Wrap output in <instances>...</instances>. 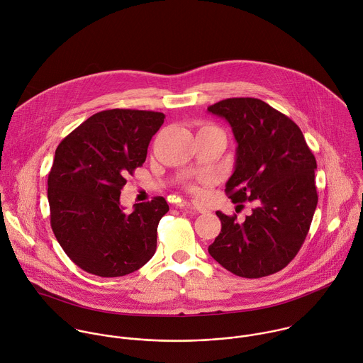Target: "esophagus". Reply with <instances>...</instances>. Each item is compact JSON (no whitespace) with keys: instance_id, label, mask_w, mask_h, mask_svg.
I'll return each mask as SVG.
<instances>
[{"instance_id":"1","label":"esophagus","mask_w":363,"mask_h":363,"mask_svg":"<svg viewBox=\"0 0 363 363\" xmlns=\"http://www.w3.org/2000/svg\"><path fill=\"white\" fill-rule=\"evenodd\" d=\"M185 206L188 209L196 212V213H208V209L205 206H202L201 203H196V202H188V203H185Z\"/></svg>"}]
</instances>
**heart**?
I'll return each instance as SVG.
<instances>
[{
	"mask_svg": "<svg viewBox=\"0 0 363 363\" xmlns=\"http://www.w3.org/2000/svg\"><path fill=\"white\" fill-rule=\"evenodd\" d=\"M208 127H209V125H208ZM203 128H206V127H203ZM186 188H188V191H191V192H194V194L198 192V186H196L195 184H192V182H188V184H186Z\"/></svg>",
	"mask_w": 363,
	"mask_h": 363,
	"instance_id": "1",
	"label": "heart"
}]
</instances>
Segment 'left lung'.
I'll list each match as a JSON object with an SVG mask.
<instances>
[{
	"mask_svg": "<svg viewBox=\"0 0 363 363\" xmlns=\"http://www.w3.org/2000/svg\"><path fill=\"white\" fill-rule=\"evenodd\" d=\"M208 111L230 124L238 143L226 195L235 203H255L242 223L236 215L216 212L222 229L208 252L239 277L274 274L308 235L318 203L315 157L300 127L260 99H226Z\"/></svg>",
	"mask_w": 363,
	"mask_h": 363,
	"instance_id": "8db88e82",
	"label": "left lung"
}]
</instances>
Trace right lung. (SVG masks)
I'll return each mask as SVG.
<instances>
[{"label": "right lung", "mask_w": 363, "mask_h": 363, "mask_svg": "<svg viewBox=\"0 0 363 363\" xmlns=\"http://www.w3.org/2000/svg\"><path fill=\"white\" fill-rule=\"evenodd\" d=\"M165 116L113 108L93 114L65 137L48 175L52 230L82 270L121 277L143 267L155 253L157 228L169 211L162 196L120 205L127 175L141 167Z\"/></svg>", "instance_id": "add662e5"}]
</instances>
